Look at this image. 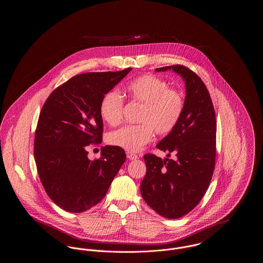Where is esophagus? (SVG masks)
<instances>
[{
  "label": "esophagus",
  "instance_id": "obj_1",
  "mask_svg": "<svg viewBox=\"0 0 263 263\" xmlns=\"http://www.w3.org/2000/svg\"><path fill=\"white\" fill-rule=\"evenodd\" d=\"M127 158H128L129 160H136V159H138V156L137 155H135V154H133V153L127 152Z\"/></svg>",
  "mask_w": 263,
  "mask_h": 263
}]
</instances>
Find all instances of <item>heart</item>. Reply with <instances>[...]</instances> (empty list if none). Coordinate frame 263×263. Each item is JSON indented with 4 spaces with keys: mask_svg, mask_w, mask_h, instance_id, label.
Segmentation results:
<instances>
[{
    "mask_svg": "<svg viewBox=\"0 0 263 263\" xmlns=\"http://www.w3.org/2000/svg\"><path fill=\"white\" fill-rule=\"evenodd\" d=\"M130 100L142 105L137 125L111 131L107 142L128 152H137L150 142L154 131L158 135L170 134L178 124L185 107L184 96L160 77L144 75L128 84ZM124 100L117 90L106 92L100 101V117L109 125H118L123 119Z\"/></svg>",
    "mask_w": 263,
    "mask_h": 263,
    "instance_id": "obj_1",
    "label": "heart"
}]
</instances>
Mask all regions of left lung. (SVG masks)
Masks as SVG:
<instances>
[{"instance_id":"left-lung-1","label":"left lung","mask_w":263,"mask_h":263,"mask_svg":"<svg viewBox=\"0 0 263 263\" xmlns=\"http://www.w3.org/2000/svg\"><path fill=\"white\" fill-rule=\"evenodd\" d=\"M167 70L185 82V107L177 126L157 148L175 158L162 160L146 154L147 173L140 189L153 210L177 219L194 209L209 187L216 162L217 123L211 97L200 78L182 65L156 69Z\"/></svg>"}]
</instances>
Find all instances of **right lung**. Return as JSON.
<instances>
[{
    "label": "right lung",
    "instance_id": "obj_1",
    "mask_svg": "<svg viewBox=\"0 0 263 263\" xmlns=\"http://www.w3.org/2000/svg\"><path fill=\"white\" fill-rule=\"evenodd\" d=\"M131 70L74 76L55 88L42 106L34 159L46 193L63 210L84 212L100 203L125 162L122 148L102 147L100 159L93 161L88 160L87 148L102 140L103 96Z\"/></svg>",
    "mask_w": 263,
    "mask_h": 263
}]
</instances>
